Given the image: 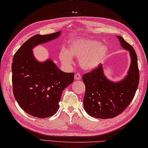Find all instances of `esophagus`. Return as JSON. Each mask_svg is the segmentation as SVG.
<instances>
[{"label": "esophagus", "instance_id": "obj_1", "mask_svg": "<svg viewBox=\"0 0 148 148\" xmlns=\"http://www.w3.org/2000/svg\"><path fill=\"white\" fill-rule=\"evenodd\" d=\"M81 76L79 73H76L75 74V76H74V79L76 80H79L81 79Z\"/></svg>", "mask_w": 148, "mask_h": 148}]
</instances>
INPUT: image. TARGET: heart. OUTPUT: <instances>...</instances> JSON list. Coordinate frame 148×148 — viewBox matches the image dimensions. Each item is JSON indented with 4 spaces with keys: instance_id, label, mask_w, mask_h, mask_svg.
I'll list each match as a JSON object with an SVG mask.
<instances>
[{
    "instance_id": "heart-1",
    "label": "heart",
    "mask_w": 148,
    "mask_h": 148,
    "mask_svg": "<svg viewBox=\"0 0 148 148\" xmlns=\"http://www.w3.org/2000/svg\"><path fill=\"white\" fill-rule=\"evenodd\" d=\"M108 52V48L99 40L77 39L69 45V49H61L59 58L62 64L71 65L73 63L72 56L79 58L81 67L85 70L95 68L101 63Z\"/></svg>"
}]
</instances>
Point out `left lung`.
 <instances>
[{
	"mask_svg": "<svg viewBox=\"0 0 148 148\" xmlns=\"http://www.w3.org/2000/svg\"><path fill=\"white\" fill-rule=\"evenodd\" d=\"M117 37L122 47L130 51L131 65L127 76L119 83L111 82L104 76L100 64L82 77L86 88L84 108L94 118L109 119L120 114L130 105L139 85V71L136 51L121 36Z\"/></svg>",
	"mask_w": 148,
	"mask_h": 148,
	"instance_id": "obj_1",
	"label": "left lung"
}]
</instances>
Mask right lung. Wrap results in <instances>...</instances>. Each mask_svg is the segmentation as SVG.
Segmentation results:
<instances>
[{
  "label": "right lung",
  "instance_id": "obj_1",
  "mask_svg": "<svg viewBox=\"0 0 148 148\" xmlns=\"http://www.w3.org/2000/svg\"><path fill=\"white\" fill-rule=\"evenodd\" d=\"M60 32L32 36L17 50L12 59L14 98L24 111L38 118H48L57 112L63 90L74 81L73 72L60 71L50 60L39 63L33 56L34 46L56 39Z\"/></svg>",
  "mask_w": 148,
  "mask_h": 148
}]
</instances>
